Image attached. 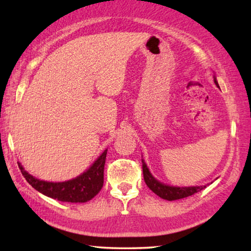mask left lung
<instances>
[{
  "label": "left lung",
  "mask_w": 251,
  "mask_h": 251,
  "mask_svg": "<svg viewBox=\"0 0 251 251\" xmlns=\"http://www.w3.org/2000/svg\"><path fill=\"white\" fill-rule=\"evenodd\" d=\"M215 84L219 87L217 80L215 78ZM143 163V174H144V180H145L146 185L150 187V189L152 193H155L157 196L160 198L166 199V201H176V199H181L192 195L201 192L206 186H196V187H174L165 185L163 182L158 181L152 177L151 174L148 171L145 161L142 160Z\"/></svg>",
  "instance_id": "8db88e82"
}]
</instances>
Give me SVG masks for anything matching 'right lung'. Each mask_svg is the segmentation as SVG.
<instances>
[{"label":"right lung","mask_w":251,"mask_h":251,"mask_svg":"<svg viewBox=\"0 0 251 251\" xmlns=\"http://www.w3.org/2000/svg\"><path fill=\"white\" fill-rule=\"evenodd\" d=\"M106 154L107 150L82 175L63 182L40 180L24 171L21 164L19 167L28 184L45 196L65 202H86L94 198L103 187Z\"/></svg>","instance_id":"1"}]
</instances>
